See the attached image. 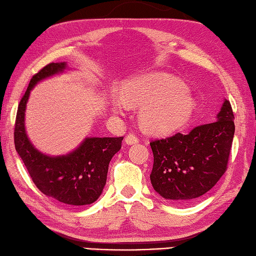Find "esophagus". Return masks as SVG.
<instances>
[{"label":"esophagus","instance_id":"esophagus-1","mask_svg":"<svg viewBox=\"0 0 256 256\" xmlns=\"http://www.w3.org/2000/svg\"><path fill=\"white\" fill-rule=\"evenodd\" d=\"M124 142H126L127 144H137L139 142V138L134 134H128L127 136H126V138H124Z\"/></svg>","mask_w":256,"mask_h":256}]
</instances>
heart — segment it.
<instances>
[{"label": "heart", "mask_w": 256, "mask_h": 256, "mask_svg": "<svg viewBox=\"0 0 256 256\" xmlns=\"http://www.w3.org/2000/svg\"><path fill=\"white\" fill-rule=\"evenodd\" d=\"M124 96L114 94L110 104L122 114L132 104H142L139 118L148 132L170 134L184 128L197 109L195 98L180 79L166 74L138 76L124 86Z\"/></svg>", "instance_id": "obj_1"}]
</instances>
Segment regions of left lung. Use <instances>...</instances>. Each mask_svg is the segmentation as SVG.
Returning <instances> with one entry per match:
<instances>
[{
  "mask_svg": "<svg viewBox=\"0 0 256 256\" xmlns=\"http://www.w3.org/2000/svg\"><path fill=\"white\" fill-rule=\"evenodd\" d=\"M234 132V114L225 99L215 122L152 140L154 190L177 203L204 195L228 170Z\"/></svg>",
  "mask_w": 256,
  "mask_h": 256,
  "instance_id": "obj_1",
  "label": "left lung"
}]
</instances>
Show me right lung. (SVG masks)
<instances>
[{"label":"right lung","mask_w":256,"mask_h":256,"mask_svg":"<svg viewBox=\"0 0 256 256\" xmlns=\"http://www.w3.org/2000/svg\"><path fill=\"white\" fill-rule=\"evenodd\" d=\"M66 69V62H52L32 76L18 107L14 144L38 190L66 205H89L102 192L109 162L122 148L124 137L86 138L68 155L51 157L34 148L24 127L26 107L33 86Z\"/></svg>","instance_id":"add662e5"}]
</instances>
